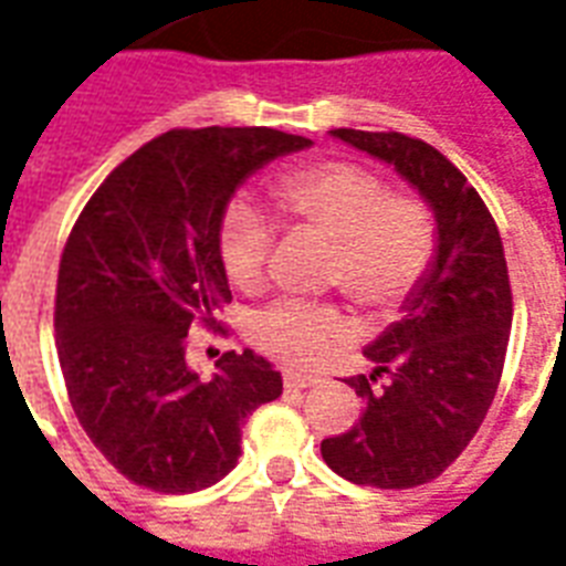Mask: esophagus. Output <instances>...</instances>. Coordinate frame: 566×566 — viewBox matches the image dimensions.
I'll use <instances>...</instances> for the list:
<instances>
[{
  "mask_svg": "<svg viewBox=\"0 0 566 566\" xmlns=\"http://www.w3.org/2000/svg\"><path fill=\"white\" fill-rule=\"evenodd\" d=\"M318 380H322V378H318V375H304V371H295V369L283 371V384H286V389L315 387Z\"/></svg>",
  "mask_w": 566,
  "mask_h": 566,
  "instance_id": "34e87169",
  "label": "esophagus"
}]
</instances>
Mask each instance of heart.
<instances>
[{
	"mask_svg": "<svg viewBox=\"0 0 566 566\" xmlns=\"http://www.w3.org/2000/svg\"><path fill=\"white\" fill-rule=\"evenodd\" d=\"M271 200L286 221L331 239V283L371 313L407 304L433 269L431 209L410 191H389L387 179L366 165H297L274 179ZM269 251V218L248 200H235L218 227V256L230 283L244 292L260 289ZM352 336V315L333 301L280 297L253 322V343L292 366H318Z\"/></svg>",
	"mask_w": 566,
	"mask_h": 566,
	"instance_id": "1",
	"label": "heart"
}]
</instances>
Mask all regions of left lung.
<instances>
[{
    "label": "left lung",
    "mask_w": 566,
    "mask_h": 566,
    "mask_svg": "<svg viewBox=\"0 0 566 566\" xmlns=\"http://www.w3.org/2000/svg\"><path fill=\"white\" fill-rule=\"evenodd\" d=\"M333 135L392 165L431 203L437 260L405 318L366 348L375 371L345 380L366 410L322 440V458L363 488H419L461 458L496 396L514 318L505 248L479 191L431 144L401 133ZM380 377L388 380L375 388Z\"/></svg>",
    "instance_id": "obj_1"
}]
</instances>
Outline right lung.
I'll use <instances>...</instances> for the list:
<instances>
[{
	"instance_id": "right-lung-1",
	"label": "right lung",
	"mask_w": 566,
	"mask_h": 566,
	"mask_svg": "<svg viewBox=\"0 0 566 566\" xmlns=\"http://www.w3.org/2000/svg\"><path fill=\"white\" fill-rule=\"evenodd\" d=\"M269 126L170 129L120 161L70 230L55 348L70 405L103 458L156 493H195L233 470L244 419L283 392L251 348L200 380L191 327L221 331L230 301L218 227L253 170L310 147ZM223 333V331H221Z\"/></svg>"
}]
</instances>
